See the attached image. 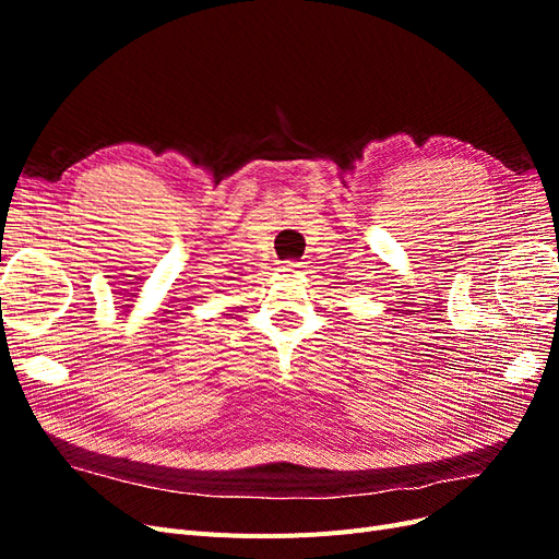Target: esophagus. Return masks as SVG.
<instances>
[{
    "instance_id": "obj_1",
    "label": "esophagus",
    "mask_w": 559,
    "mask_h": 559,
    "mask_svg": "<svg viewBox=\"0 0 559 559\" xmlns=\"http://www.w3.org/2000/svg\"><path fill=\"white\" fill-rule=\"evenodd\" d=\"M302 267H306V265H302V263H298V261H289V263H286V265H284V270H286V273H302Z\"/></svg>"
}]
</instances>
